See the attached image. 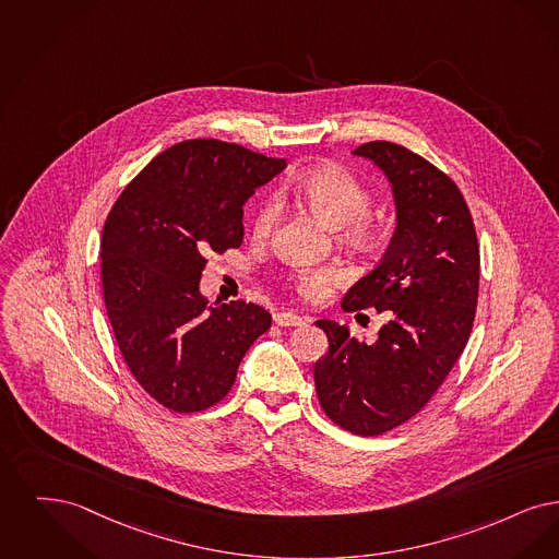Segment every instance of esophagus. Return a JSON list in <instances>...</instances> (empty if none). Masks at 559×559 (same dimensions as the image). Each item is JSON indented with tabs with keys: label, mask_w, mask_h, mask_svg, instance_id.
<instances>
[{
	"label": "esophagus",
	"mask_w": 559,
	"mask_h": 559,
	"mask_svg": "<svg viewBox=\"0 0 559 559\" xmlns=\"http://www.w3.org/2000/svg\"><path fill=\"white\" fill-rule=\"evenodd\" d=\"M273 321H275L277 325H282V328H294V325H305V323H307L305 317L296 316V313H292V311H280V313H275Z\"/></svg>",
	"instance_id": "34e87169"
}]
</instances>
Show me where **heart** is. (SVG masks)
<instances>
[{
	"instance_id": "obj_1",
	"label": "heart",
	"mask_w": 559,
	"mask_h": 559,
	"mask_svg": "<svg viewBox=\"0 0 559 559\" xmlns=\"http://www.w3.org/2000/svg\"><path fill=\"white\" fill-rule=\"evenodd\" d=\"M288 194L305 204L321 223L338 229L342 242L369 250L382 242L386 234L384 218L371 211V194L364 181L336 163H321L300 170L284 186ZM280 215L277 195L267 194L257 204L250 229L259 240L269 238ZM341 280V271L334 267L298 269L286 275V284L307 300L323 298L330 286Z\"/></svg>"
}]
</instances>
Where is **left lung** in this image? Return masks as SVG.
Wrapping results in <instances>:
<instances>
[{
	"instance_id": "obj_1",
	"label": "left lung",
	"mask_w": 559,
	"mask_h": 559,
	"mask_svg": "<svg viewBox=\"0 0 559 559\" xmlns=\"http://www.w3.org/2000/svg\"><path fill=\"white\" fill-rule=\"evenodd\" d=\"M355 154L389 175L396 231L384 259L346 292L342 307H373L389 321L367 344L319 319L330 348L313 376L319 405L336 426L380 437L421 412L462 357L476 317L480 246L462 190L444 170L384 140Z\"/></svg>"
}]
</instances>
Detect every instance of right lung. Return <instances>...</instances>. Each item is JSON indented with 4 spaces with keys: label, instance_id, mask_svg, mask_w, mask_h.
<instances>
[{
    "label": "right lung",
    "instance_id": "1",
    "mask_svg": "<svg viewBox=\"0 0 559 559\" xmlns=\"http://www.w3.org/2000/svg\"><path fill=\"white\" fill-rule=\"evenodd\" d=\"M284 158L221 140L160 152L117 198L102 231V292L122 359L147 394L175 413L215 407L246 350L271 328L254 302L209 311L206 254L243 242V202Z\"/></svg>",
    "mask_w": 559,
    "mask_h": 559
}]
</instances>
